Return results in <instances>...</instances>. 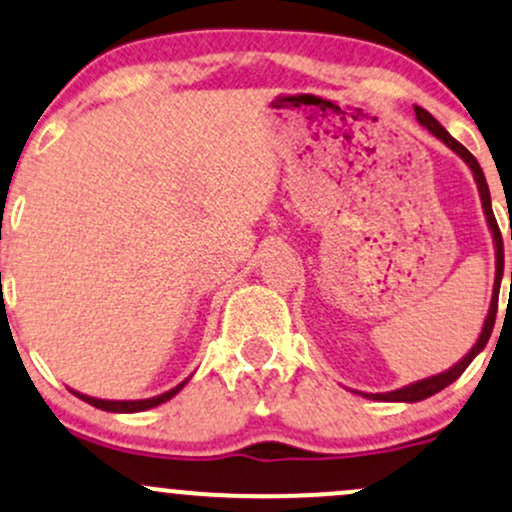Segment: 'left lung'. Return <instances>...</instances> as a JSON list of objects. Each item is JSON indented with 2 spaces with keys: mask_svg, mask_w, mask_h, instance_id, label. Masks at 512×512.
<instances>
[{
  "mask_svg": "<svg viewBox=\"0 0 512 512\" xmlns=\"http://www.w3.org/2000/svg\"><path fill=\"white\" fill-rule=\"evenodd\" d=\"M413 111H416V120L418 123L426 128L430 135L438 137L440 142H445L447 147L452 149V152L457 154L459 159H462L464 164L472 169L474 174V181H476V188H479V198H481V208H484V215H486V225L488 229H491V237H493V249H496V278H493V295H491V304H488V314L484 319V326H481V333L479 338H476V343L472 346V350H469L467 355H464L459 363H455L450 367V370L445 372H438V375L433 377H426V380H418V382H411L406 384V387H399V389H392V392H382V394H363L365 399H372V401H401V404H416V401H423L428 399V396L438 394L440 389L450 387L452 382L457 380L459 375H462L464 370H467L469 363L476 358V355L481 353V350L486 348L488 338H491V331H493V324H496V309H498V290H501V280H503V237H501V229H498V222L496 217H493V208H491V193H488V183H486V176L484 171H481L479 162L474 159V154L469 152L467 147L459 145V142L455 140V137L450 135L442 125L435 120L430 113L426 111V108L421 106H413ZM512 239V234H510ZM512 278V273H510Z\"/></svg>",
  "mask_w": 512,
  "mask_h": 512,
  "instance_id": "8db88e82",
  "label": "left lung"
}]
</instances>
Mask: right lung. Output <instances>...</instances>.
<instances>
[{"label":"right lung","mask_w":512,"mask_h":512,"mask_svg":"<svg viewBox=\"0 0 512 512\" xmlns=\"http://www.w3.org/2000/svg\"><path fill=\"white\" fill-rule=\"evenodd\" d=\"M188 380H183L181 384H176L174 389H169V392L159 394V396H149V399H135V401H113V399H96V396H86L82 392H74V389H70V392L74 396H79V399L86 401V404L96 406V409L101 411H111V413H137V411H147V409H154V406L164 404V401H169L171 396H176L181 392L183 387H186Z\"/></svg>","instance_id":"1"}]
</instances>
